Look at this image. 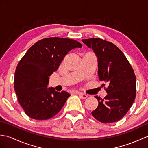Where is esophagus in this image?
Returning a JSON list of instances; mask_svg holds the SVG:
<instances>
[{"instance_id": "obj_1", "label": "esophagus", "mask_w": 148, "mask_h": 148, "mask_svg": "<svg viewBox=\"0 0 148 148\" xmlns=\"http://www.w3.org/2000/svg\"><path fill=\"white\" fill-rule=\"evenodd\" d=\"M77 94H78V95H79V96L81 97V98L83 99H86L87 97H88L87 95H85V94H84L83 93L77 92Z\"/></svg>"}]
</instances>
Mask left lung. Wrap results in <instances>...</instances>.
Wrapping results in <instances>:
<instances>
[{"label":"left lung","instance_id":"left-lung-1","mask_svg":"<svg viewBox=\"0 0 148 148\" xmlns=\"http://www.w3.org/2000/svg\"><path fill=\"white\" fill-rule=\"evenodd\" d=\"M82 41L95 52L98 58L99 79L108 84L104 99L95 97L99 106L92 114L103 123L118 121L127 114L136 99L134 71L123 53L113 43L100 38Z\"/></svg>","mask_w":148,"mask_h":148}]
</instances>
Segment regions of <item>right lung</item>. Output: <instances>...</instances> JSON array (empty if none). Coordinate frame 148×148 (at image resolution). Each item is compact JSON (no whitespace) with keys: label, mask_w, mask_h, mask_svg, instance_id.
<instances>
[{"label":"right lung","mask_w":148,"mask_h":148,"mask_svg":"<svg viewBox=\"0 0 148 148\" xmlns=\"http://www.w3.org/2000/svg\"><path fill=\"white\" fill-rule=\"evenodd\" d=\"M81 47L76 40L48 37L36 42L20 60L15 71L14 87L19 103L30 118L45 120L62 109L71 95L48 88L49 76L57 71L69 51Z\"/></svg>","instance_id":"obj_1"}]
</instances>
